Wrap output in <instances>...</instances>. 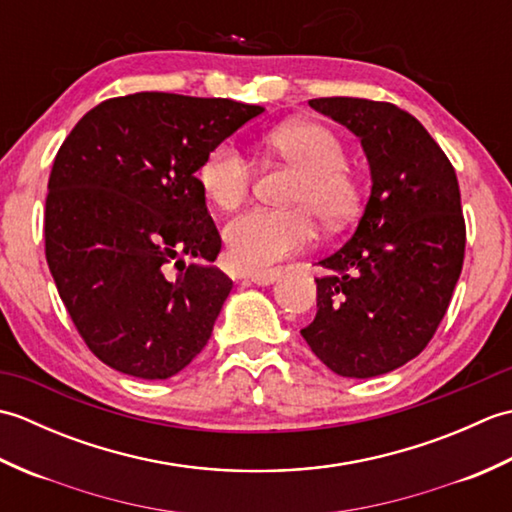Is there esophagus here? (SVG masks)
<instances>
[{"instance_id":"34e87169","label":"esophagus","mask_w":512,"mask_h":512,"mask_svg":"<svg viewBox=\"0 0 512 512\" xmlns=\"http://www.w3.org/2000/svg\"><path fill=\"white\" fill-rule=\"evenodd\" d=\"M279 270H268V273H253V275H244V281H250V284L255 286H270L275 284L279 279Z\"/></svg>"}]
</instances>
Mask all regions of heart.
<instances>
[{
	"mask_svg": "<svg viewBox=\"0 0 512 512\" xmlns=\"http://www.w3.org/2000/svg\"><path fill=\"white\" fill-rule=\"evenodd\" d=\"M268 147L299 171L290 200L295 209L255 206L224 226L228 262L246 273H262L273 264L308 248L317 237L319 220L330 228L350 224L361 211L363 189L347 169L343 140L330 127L295 121L275 129ZM200 184L209 200L222 209L242 202L253 184V162L233 140L215 145L200 165Z\"/></svg>",
	"mask_w": 512,
	"mask_h": 512,
	"instance_id": "b5f03b06",
	"label": "heart"
}]
</instances>
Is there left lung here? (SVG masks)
Returning <instances> with one entry per match:
<instances>
[{"label":"left lung","instance_id":"obj_1","mask_svg":"<svg viewBox=\"0 0 512 512\" xmlns=\"http://www.w3.org/2000/svg\"><path fill=\"white\" fill-rule=\"evenodd\" d=\"M310 107L361 140L372 193L354 235L319 262L328 275L301 336L334 374L372 378L416 358L449 308L466 246L458 178L396 105L332 96Z\"/></svg>","mask_w":512,"mask_h":512}]
</instances>
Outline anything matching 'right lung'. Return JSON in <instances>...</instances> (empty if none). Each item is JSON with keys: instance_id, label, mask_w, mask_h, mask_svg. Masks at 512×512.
Listing matches in <instances>:
<instances>
[{"instance_id": "obj_1", "label": "right lung", "mask_w": 512, "mask_h": 512, "mask_svg": "<svg viewBox=\"0 0 512 512\" xmlns=\"http://www.w3.org/2000/svg\"><path fill=\"white\" fill-rule=\"evenodd\" d=\"M262 112L138 92L96 105L63 140L48 180L46 259L85 345L116 372L165 380L209 343L233 281L211 266L222 239L195 171ZM184 254L205 264L184 265Z\"/></svg>"}]
</instances>
